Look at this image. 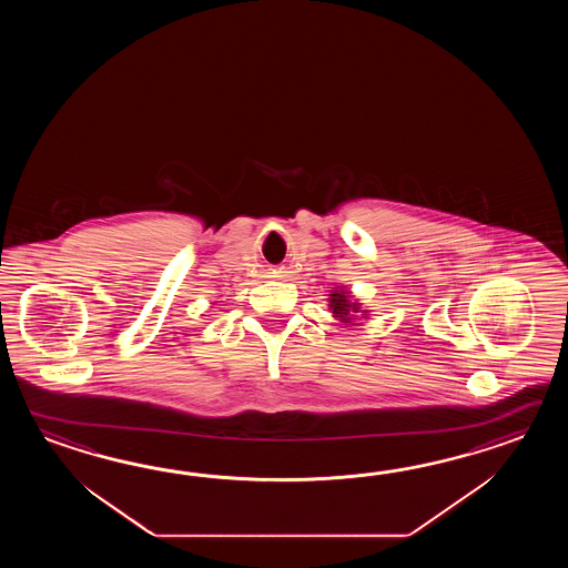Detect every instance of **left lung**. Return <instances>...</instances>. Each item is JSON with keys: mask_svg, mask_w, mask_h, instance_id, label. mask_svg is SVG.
<instances>
[{"mask_svg": "<svg viewBox=\"0 0 568 568\" xmlns=\"http://www.w3.org/2000/svg\"><path fill=\"white\" fill-rule=\"evenodd\" d=\"M331 308L335 316H341V321H349V313H357V304L349 302V296L345 292H333L331 294Z\"/></svg>", "mask_w": 568, "mask_h": 568, "instance_id": "8db88e82", "label": "left lung"}]
</instances>
